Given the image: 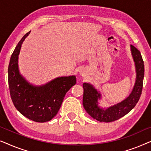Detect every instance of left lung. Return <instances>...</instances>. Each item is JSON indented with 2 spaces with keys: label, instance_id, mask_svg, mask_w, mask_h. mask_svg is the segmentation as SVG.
Here are the masks:
<instances>
[{
  "label": "left lung",
  "instance_id": "8db88e82",
  "mask_svg": "<svg viewBox=\"0 0 151 151\" xmlns=\"http://www.w3.org/2000/svg\"><path fill=\"white\" fill-rule=\"evenodd\" d=\"M131 54L135 66L136 79L133 90L127 98L107 109L99 105L98 100L102 98L101 93L91 84H83L84 94L82 104L86 112L93 118L100 122H111L118 119L129 113L138 102L142 94L144 76V65L140 51L131 45Z\"/></svg>",
  "mask_w": 151,
  "mask_h": 151
}]
</instances>
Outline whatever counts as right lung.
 <instances>
[{
    "label": "right lung",
    "instance_id": "obj_1",
    "mask_svg": "<svg viewBox=\"0 0 151 151\" xmlns=\"http://www.w3.org/2000/svg\"><path fill=\"white\" fill-rule=\"evenodd\" d=\"M30 32L22 37L16 47L8 67L10 96L16 109L27 118L36 122H45L58 112L66 93L76 83L75 76L55 78L40 86L29 83L18 69V55L23 41Z\"/></svg>",
    "mask_w": 151,
    "mask_h": 151
}]
</instances>
